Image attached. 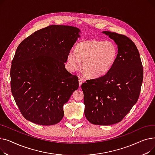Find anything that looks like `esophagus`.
<instances>
[{"label": "esophagus", "instance_id": "1", "mask_svg": "<svg viewBox=\"0 0 155 155\" xmlns=\"http://www.w3.org/2000/svg\"><path fill=\"white\" fill-rule=\"evenodd\" d=\"M78 82H79V86L80 87L81 85H82V83H83V80H82V78H79V79H78Z\"/></svg>", "mask_w": 155, "mask_h": 155}]
</instances>
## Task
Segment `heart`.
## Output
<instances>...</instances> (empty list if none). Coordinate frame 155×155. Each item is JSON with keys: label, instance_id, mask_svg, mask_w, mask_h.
Wrapping results in <instances>:
<instances>
[{"label": "heart", "instance_id": "obj_1", "mask_svg": "<svg viewBox=\"0 0 155 155\" xmlns=\"http://www.w3.org/2000/svg\"><path fill=\"white\" fill-rule=\"evenodd\" d=\"M118 56V48L112 41L86 40L78 43L75 51L71 50L67 56V65L71 72L78 69L82 62L86 75L99 78L110 70Z\"/></svg>", "mask_w": 155, "mask_h": 155}]
</instances>
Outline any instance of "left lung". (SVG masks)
Listing matches in <instances>:
<instances>
[{"label":"left lung","mask_w":155,"mask_h":155,"mask_svg":"<svg viewBox=\"0 0 155 155\" xmlns=\"http://www.w3.org/2000/svg\"><path fill=\"white\" fill-rule=\"evenodd\" d=\"M103 33L117 45L116 61L107 74L87 80L81 87L87 119L93 124L112 125L123 120L137 102L143 68L140 53L131 39L114 32Z\"/></svg>","instance_id":"left-lung-1"}]
</instances>
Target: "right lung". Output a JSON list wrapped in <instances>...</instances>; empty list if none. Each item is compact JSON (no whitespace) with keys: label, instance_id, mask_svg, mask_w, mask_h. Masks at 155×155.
Masks as SVG:
<instances>
[{"label":"right lung","instance_id":"obj_1","mask_svg":"<svg viewBox=\"0 0 155 155\" xmlns=\"http://www.w3.org/2000/svg\"><path fill=\"white\" fill-rule=\"evenodd\" d=\"M80 30L50 25L24 39L15 51L11 68V88L26 119L54 125L63 119V105L78 88V78L64 67Z\"/></svg>","mask_w":155,"mask_h":155}]
</instances>
